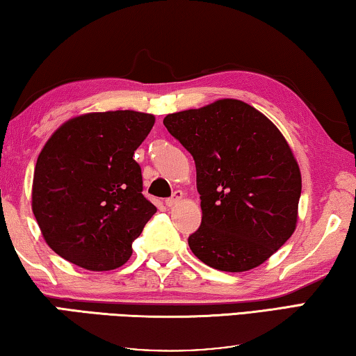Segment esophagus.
<instances>
[{"mask_svg": "<svg viewBox=\"0 0 356 356\" xmlns=\"http://www.w3.org/2000/svg\"><path fill=\"white\" fill-rule=\"evenodd\" d=\"M182 198H184V193H182V191H180V190H176V191H174V193H172L171 198H168L165 202H166V206H168V207H172V206H176L177 202H179L180 200H182Z\"/></svg>", "mask_w": 356, "mask_h": 356, "instance_id": "obj_1", "label": "esophagus"}]
</instances>
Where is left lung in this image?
Masks as SVG:
<instances>
[{"label": "left lung", "mask_w": 356, "mask_h": 356, "mask_svg": "<svg viewBox=\"0 0 356 356\" xmlns=\"http://www.w3.org/2000/svg\"><path fill=\"white\" fill-rule=\"evenodd\" d=\"M165 127L193 156L201 227L191 252L207 266L242 273L290 239L301 196L300 166L268 117L239 99L169 114Z\"/></svg>", "instance_id": "8db88e82"}]
</instances>
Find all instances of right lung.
<instances>
[{"label": "right lung", "mask_w": 356, "mask_h": 356, "mask_svg": "<svg viewBox=\"0 0 356 356\" xmlns=\"http://www.w3.org/2000/svg\"><path fill=\"white\" fill-rule=\"evenodd\" d=\"M155 117L95 112L63 123L33 177V213L50 249L90 270L120 268L156 207L143 195L134 160Z\"/></svg>", "instance_id": "add662e5"}]
</instances>
